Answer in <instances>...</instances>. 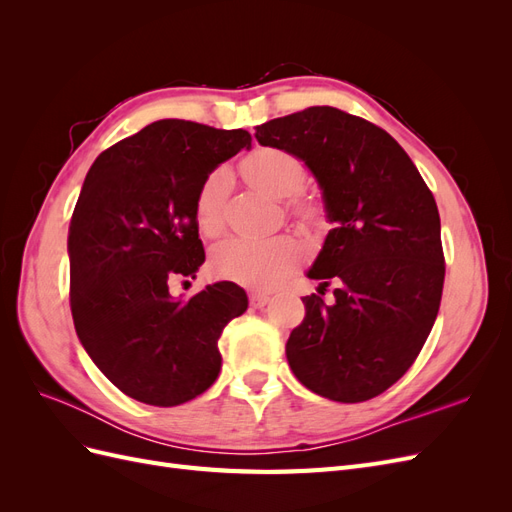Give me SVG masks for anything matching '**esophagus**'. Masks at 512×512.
<instances>
[{
  "mask_svg": "<svg viewBox=\"0 0 512 512\" xmlns=\"http://www.w3.org/2000/svg\"><path fill=\"white\" fill-rule=\"evenodd\" d=\"M269 301H271L269 294H262V292H252V294H250V305L256 307V309L265 307Z\"/></svg>",
  "mask_w": 512,
  "mask_h": 512,
  "instance_id": "obj_1",
  "label": "esophagus"
}]
</instances>
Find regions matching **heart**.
Masks as SVG:
<instances>
[{
	"label": "heart",
	"instance_id": "heart-1",
	"mask_svg": "<svg viewBox=\"0 0 512 512\" xmlns=\"http://www.w3.org/2000/svg\"><path fill=\"white\" fill-rule=\"evenodd\" d=\"M241 175L254 190L273 200H288V213L305 232L320 237L329 228L327 207L316 196H301L307 183V168L294 153L277 147L254 149L241 160ZM230 194V173L215 168L198 188L194 213L196 224L207 237L220 235L226 224V200ZM305 258L299 239L282 235L267 241L232 237L213 247L211 273L220 280L235 282L254 290L280 284Z\"/></svg>",
	"mask_w": 512,
	"mask_h": 512
}]
</instances>
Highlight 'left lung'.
<instances>
[{
    "mask_svg": "<svg viewBox=\"0 0 512 512\" xmlns=\"http://www.w3.org/2000/svg\"><path fill=\"white\" fill-rule=\"evenodd\" d=\"M256 138L305 162L335 224L307 271L322 288L337 284L335 303L303 297L288 365L320 397L367 401L406 374L436 322L444 286L436 200L389 132L339 108L271 119Z\"/></svg>",
    "mask_w": 512,
    "mask_h": 512,
    "instance_id": "8db88e82",
    "label": "left lung"
}]
</instances>
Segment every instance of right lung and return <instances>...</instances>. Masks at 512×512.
Instances as JSON below:
<instances>
[{"mask_svg":"<svg viewBox=\"0 0 512 512\" xmlns=\"http://www.w3.org/2000/svg\"><path fill=\"white\" fill-rule=\"evenodd\" d=\"M243 147L245 130L160 119L102 151L85 177L68 232L74 329L102 374L143 404L205 393L222 369L218 339L247 309L232 282L188 301L168 292L205 262L198 188Z\"/></svg>","mask_w":512,"mask_h":512,"instance_id":"add662e5","label":"right lung"}]
</instances>
